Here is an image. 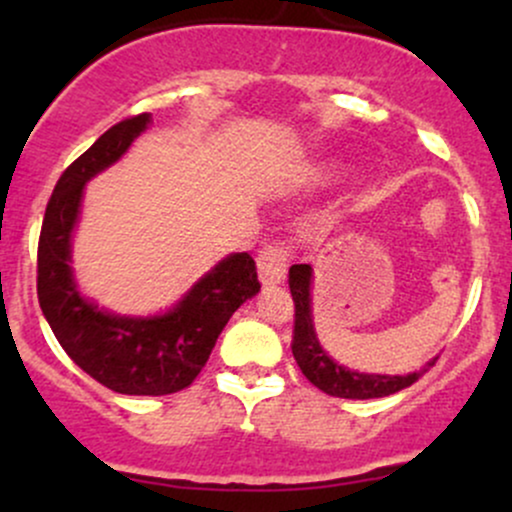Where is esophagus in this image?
Returning <instances> with one entry per match:
<instances>
[{
	"label": "esophagus",
	"mask_w": 512,
	"mask_h": 512,
	"mask_svg": "<svg viewBox=\"0 0 512 512\" xmlns=\"http://www.w3.org/2000/svg\"><path fill=\"white\" fill-rule=\"evenodd\" d=\"M286 267H289V248L286 245H267L257 257V272H260V281L264 289L284 284Z\"/></svg>",
	"instance_id": "1"
}]
</instances>
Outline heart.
<instances>
[{
	"label": "heart",
	"mask_w": 512,
	"mask_h": 512,
	"mask_svg": "<svg viewBox=\"0 0 512 512\" xmlns=\"http://www.w3.org/2000/svg\"><path fill=\"white\" fill-rule=\"evenodd\" d=\"M310 175L315 180H332L337 175V166H330V163H317V166L310 168Z\"/></svg>",
	"instance_id": "heart-1"
}]
</instances>
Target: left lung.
<instances>
[{
	"label": "left lung",
	"mask_w": 512,
	"mask_h": 512,
	"mask_svg": "<svg viewBox=\"0 0 512 512\" xmlns=\"http://www.w3.org/2000/svg\"><path fill=\"white\" fill-rule=\"evenodd\" d=\"M289 289L296 303V325H293V358L298 368L303 370L305 378L322 392L332 397L344 399H373L387 397L404 387L414 385L428 368L436 363V358L426 363L424 368L414 370L407 375H378V373H358L342 366L339 361L322 349L320 339L313 325V267L310 264H293L289 269Z\"/></svg>",
	"instance_id": "1"
}]
</instances>
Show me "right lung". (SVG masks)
Instances as JSON below:
<instances>
[{
    "mask_svg": "<svg viewBox=\"0 0 512 512\" xmlns=\"http://www.w3.org/2000/svg\"><path fill=\"white\" fill-rule=\"evenodd\" d=\"M149 125L151 113L117 122L57 180L38 243V301L57 342L84 373L120 395L158 397L192 385L226 322L257 296L260 281L248 252H233L166 313L117 315L81 293L72 236L86 182L120 161Z\"/></svg>",
    "mask_w": 512,
    "mask_h": 512,
    "instance_id": "obj_1",
    "label": "right lung"
}]
</instances>
